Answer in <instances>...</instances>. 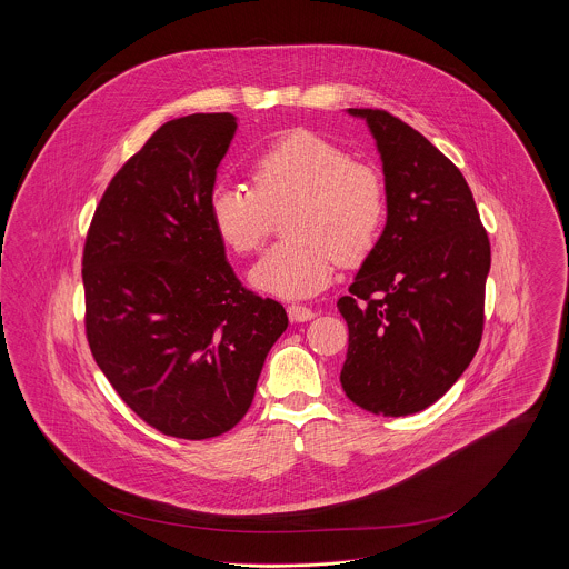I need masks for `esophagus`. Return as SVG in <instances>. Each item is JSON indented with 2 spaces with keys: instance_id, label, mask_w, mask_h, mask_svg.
Listing matches in <instances>:
<instances>
[{
  "instance_id": "obj_1",
  "label": "esophagus",
  "mask_w": 569,
  "mask_h": 569,
  "mask_svg": "<svg viewBox=\"0 0 569 569\" xmlns=\"http://www.w3.org/2000/svg\"><path fill=\"white\" fill-rule=\"evenodd\" d=\"M287 313H289L291 322H309V320L316 318V311L309 309V307H302V305H291L287 309Z\"/></svg>"
}]
</instances>
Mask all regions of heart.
I'll list each match as a JSON object with an SVG mask.
<instances>
[{"instance_id": "obj_1", "label": "heart", "mask_w": 569, "mask_h": 569, "mask_svg": "<svg viewBox=\"0 0 569 569\" xmlns=\"http://www.w3.org/2000/svg\"><path fill=\"white\" fill-rule=\"evenodd\" d=\"M251 188L219 181L210 190V221L234 253L256 251L273 214L287 219L291 241L273 244L251 267L249 282L269 296L309 298L332 282L337 256L363 260L379 241L388 194L381 174L311 131H296L262 149L249 166Z\"/></svg>"}]
</instances>
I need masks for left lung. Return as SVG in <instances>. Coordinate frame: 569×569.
Masks as SVG:
<instances>
[{"instance_id":"obj_1","label":"left lung","mask_w":569,"mask_h":569,"mask_svg":"<svg viewBox=\"0 0 569 569\" xmlns=\"http://www.w3.org/2000/svg\"><path fill=\"white\" fill-rule=\"evenodd\" d=\"M375 138L386 228L337 309L348 325L339 375L355 406L407 416L469 368L485 326L490 243L462 172L381 109H346Z\"/></svg>"}]
</instances>
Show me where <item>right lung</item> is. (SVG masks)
Segmentation results:
<instances>
[{"label": "right lung", "mask_w": 569, "mask_h": 569, "mask_svg": "<svg viewBox=\"0 0 569 569\" xmlns=\"http://www.w3.org/2000/svg\"><path fill=\"white\" fill-rule=\"evenodd\" d=\"M232 113L162 124L104 190L82 253L91 355L120 399L166 436L206 440L251 406L287 330L280 302L247 291L210 221Z\"/></svg>", "instance_id": "add662e5"}]
</instances>
